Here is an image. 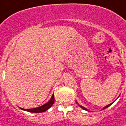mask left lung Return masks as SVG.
Returning a JSON list of instances; mask_svg holds the SVG:
<instances>
[{
	"instance_id": "8db88e82",
	"label": "left lung",
	"mask_w": 126,
	"mask_h": 126,
	"mask_svg": "<svg viewBox=\"0 0 126 126\" xmlns=\"http://www.w3.org/2000/svg\"><path fill=\"white\" fill-rule=\"evenodd\" d=\"M111 104H110L108 105V106H106L104 107V108H103V110H104V109H106V108H108V107H109V106H111ZM79 106H80V105H79ZM80 106V108H82V109H84V110H86V108H84V107H83V106Z\"/></svg>"
}]
</instances>
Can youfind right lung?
<instances>
[{
	"instance_id": "1",
	"label": "right lung",
	"mask_w": 126,
	"mask_h": 126,
	"mask_svg": "<svg viewBox=\"0 0 126 126\" xmlns=\"http://www.w3.org/2000/svg\"><path fill=\"white\" fill-rule=\"evenodd\" d=\"M54 102H55V97H54V94H53L51 99L49 100V101L42 106L34 108V109H28V110H24V109H22V108H20V109L27 111L28 112H30V113H42V112L46 111V110H48L49 108H50L52 106V105L53 104Z\"/></svg>"
}]
</instances>
